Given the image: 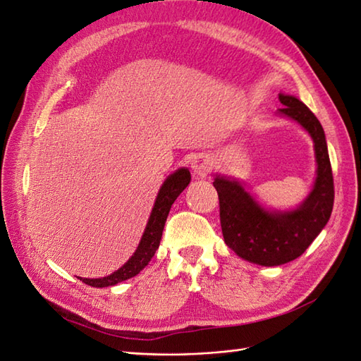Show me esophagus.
Masks as SVG:
<instances>
[{"label": "esophagus", "mask_w": 361, "mask_h": 361, "mask_svg": "<svg viewBox=\"0 0 361 361\" xmlns=\"http://www.w3.org/2000/svg\"><path fill=\"white\" fill-rule=\"evenodd\" d=\"M212 169V161L206 157H197L194 161H192V171H194L195 177L204 178L206 175Z\"/></svg>", "instance_id": "34e87169"}]
</instances>
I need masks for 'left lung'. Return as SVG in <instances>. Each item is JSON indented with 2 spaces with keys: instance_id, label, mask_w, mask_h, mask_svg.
I'll use <instances>...</instances> for the list:
<instances>
[{
  "instance_id": "8db88e82",
  "label": "left lung",
  "mask_w": 361,
  "mask_h": 361,
  "mask_svg": "<svg viewBox=\"0 0 361 361\" xmlns=\"http://www.w3.org/2000/svg\"><path fill=\"white\" fill-rule=\"evenodd\" d=\"M280 114L300 123L314 140L317 178L307 198L294 211L269 212L235 180L216 175L224 243L238 257L262 266H280L298 258L331 219L334 177L324 130L307 106L292 95H279Z\"/></svg>"
}]
</instances>
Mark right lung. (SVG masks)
Returning <instances> with one entry per match:
<instances>
[{"mask_svg":"<svg viewBox=\"0 0 361 361\" xmlns=\"http://www.w3.org/2000/svg\"><path fill=\"white\" fill-rule=\"evenodd\" d=\"M189 181H190V172L188 169H184V167H181V169L173 172L166 178L160 192H158L157 195L152 214L149 216L146 231L142 233L140 245L135 250V254L129 258L128 263H126L123 267H120L118 271H115L114 274L103 276V279H81V276H78V279L82 283L89 284V286L107 288V286H114L116 283H121L124 280H129L132 276H135L137 274H140L142 269H145V267L149 264L150 258H152L154 254L157 252L158 246H160L164 223H166L167 215H169L173 201L177 200V197L184 189H186Z\"/></svg>","mask_w":361,"mask_h":361,"instance_id":"add662e5","label":"right lung"}]
</instances>
